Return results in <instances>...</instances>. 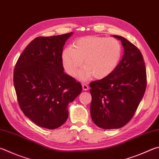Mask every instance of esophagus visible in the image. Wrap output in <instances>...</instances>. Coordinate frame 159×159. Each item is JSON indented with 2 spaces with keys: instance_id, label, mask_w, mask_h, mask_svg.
Instances as JSON below:
<instances>
[{
  "instance_id": "esophagus-1",
  "label": "esophagus",
  "mask_w": 159,
  "mask_h": 159,
  "mask_svg": "<svg viewBox=\"0 0 159 159\" xmlns=\"http://www.w3.org/2000/svg\"><path fill=\"white\" fill-rule=\"evenodd\" d=\"M82 88H83V90H85V91H86V90H88V85L86 84V83H83V84H82Z\"/></svg>"
}]
</instances>
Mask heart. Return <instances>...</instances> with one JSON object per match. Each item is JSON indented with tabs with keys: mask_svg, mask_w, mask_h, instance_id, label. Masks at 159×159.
<instances>
[{
	"mask_svg": "<svg viewBox=\"0 0 159 159\" xmlns=\"http://www.w3.org/2000/svg\"><path fill=\"white\" fill-rule=\"evenodd\" d=\"M122 56V46L112 37L88 36L78 39L64 50L62 56L65 71L76 76L81 67L79 79L87 80L94 76L97 79L108 76L117 68Z\"/></svg>",
	"mask_w": 159,
	"mask_h": 159,
	"instance_id": "heart-1",
	"label": "heart"
}]
</instances>
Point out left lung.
Returning <instances> with one entry per match:
<instances>
[{
	"label": "left lung",
	"instance_id": "left-lung-1",
	"mask_svg": "<svg viewBox=\"0 0 159 159\" xmlns=\"http://www.w3.org/2000/svg\"><path fill=\"white\" fill-rule=\"evenodd\" d=\"M113 37L122 42V60L111 75L89 83L91 118L104 129L122 128L131 120L147 85L145 65L140 50L125 37Z\"/></svg>",
	"mask_w": 159,
	"mask_h": 159
}]
</instances>
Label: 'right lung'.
Returning a JSON list of instances; mask_svg holds the SVG:
<instances>
[{
	"label": "right lung",
	"mask_w": 159,
	"mask_h": 159,
	"mask_svg": "<svg viewBox=\"0 0 159 159\" xmlns=\"http://www.w3.org/2000/svg\"><path fill=\"white\" fill-rule=\"evenodd\" d=\"M73 33L38 37L28 44L16 63L14 85L21 110L37 126L60 127L68 118V105L82 86L64 72L63 47Z\"/></svg>",
	"instance_id": "add662e5"
}]
</instances>
